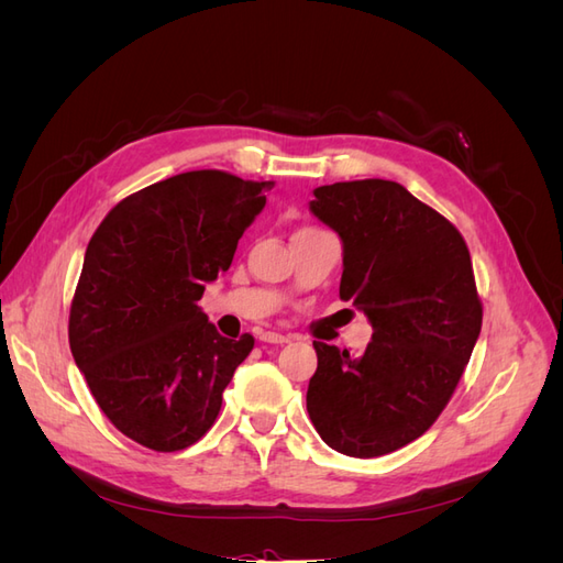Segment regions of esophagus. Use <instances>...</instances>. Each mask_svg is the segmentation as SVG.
I'll use <instances>...</instances> for the list:
<instances>
[{
  "label": "esophagus",
  "instance_id": "obj_1",
  "mask_svg": "<svg viewBox=\"0 0 563 563\" xmlns=\"http://www.w3.org/2000/svg\"><path fill=\"white\" fill-rule=\"evenodd\" d=\"M263 343H269V345H286L288 343V335H282V333H275V331H265L261 335Z\"/></svg>",
  "mask_w": 563,
  "mask_h": 563
}]
</instances>
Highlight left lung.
<instances>
[{"instance_id":"obj_1","label":"left lung","mask_w":563,"mask_h":563,"mask_svg":"<svg viewBox=\"0 0 563 563\" xmlns=\"http://www.w3.org/2000/svg\"><path fill=\"white\" fill-rule=\"evenodd\" d=\"M310 211L343 244L340 298L373 327L362 354L314 340L308 413L327 444L378 457L428 432L482 333L460 232L395 180L321 185Z\"/></svg>"}]
</instances>
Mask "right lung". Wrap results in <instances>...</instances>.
<instances>
[{
  "mask_svg": "<svg viewBox=\"0 0 563 563\" xmlns=\"http://www.w3.org/2000/svg\"><path fill=\"white\" fill-rule=\"evenodd\" d=\"M272 183L187 172L122 199L93 232L70 350L114 428L152 451L209 432L253 335L223 338L197 300L230 269Z\"/></svg>",
  "mask_w": 563,
  "mask_h": 563,
  "instance_id": "right-lung-1",
  "label": "right lung"
}]
</instances>
